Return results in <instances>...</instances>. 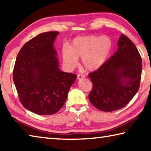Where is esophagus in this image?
<instances>
[{"mask_svg":"<svg viewBox=\"0 0 151 151\" xmlns=\"http://www.w3.org/2000/svg\"><path fill=\"white\" fill-rule=\"evenodd\" d=\"M85 77V76H84L83 75H81V74H78L77 75V78L78 80H81V79H83Z\"/></svg>","mask_w":151,"mask_h":151,"instance_id":"esophagus-1","label":"esophagus"}]
</instances>
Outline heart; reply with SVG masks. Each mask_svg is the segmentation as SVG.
<instances>
[{"label": "heart", "mask_w": 151, "mask_h": 151, "mask_svg": "<svg viewBox=\"0 0 151 151\" xmlns=\"http://www.w3.org/2000/svg\"><path fill=\"white\" fill-rule=\"evenodd\" d=\"M112 47V40L106 36L78 37L73 40L70 48H63V59L68 68H73L78 65V58H81L84 67L89 71H94L105 63Z\"/></svg>", "instance_id": "obj_1"}]
</instances>
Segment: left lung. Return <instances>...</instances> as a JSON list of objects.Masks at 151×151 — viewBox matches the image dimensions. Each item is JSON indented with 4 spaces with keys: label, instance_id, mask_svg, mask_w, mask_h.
Returning <instances> with one entry per match:
<instances>
[{
    "label": "left lung",
    "instance_id": "obj_1",
    "mask_svg": "<svg viewBox=\"0 0 151 151\" xmlns=\"http://www.w3.org/2000/svg\"><path fill=\"white\" fill-rule=\"evenodd\" d=\"M118 49L98 70L88 74L93 88L89 101L102 111L123 108L139 91L142 73V58L136 46L122 34Z\"/></svg>",
    "mask_w": 151,
    "mask_h": 151
}]
</instances>
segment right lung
Masks as SVG:
<instances>
[{
    "label": "right lung",
    "instance_id": "obj_1",
    "mask_svg": "<svg viewBox=\"0 0 151 151\" xmlns=\"http://www.w3.org/2000/svg\"><path fill=\"white\" fill-rule=\"evenodd\" d=\"M59 32L39 34L25 43L17 57L13 81L25 109L40 115L62 108L76 75L58 67L54 42Z\"/></svg>",
    "mask_w": 151,
    "mask_h": 151
}]
</instances>
